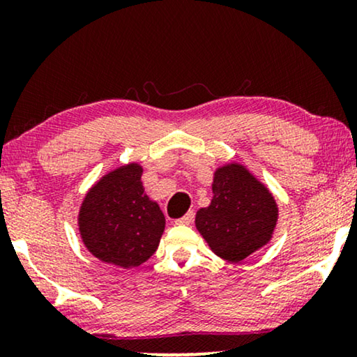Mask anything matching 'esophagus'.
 <instances>
[{"instance_id":"obj_1","label":"esophagus","mask_w":357,"mask_h":357,"mask_svg":"<svg viewBox=\"0 0 357 357\" xmlns=\"http://www.w3.org/2000/svg\"><path fill=\"white\" fill-rule=\"evenodd\" d=\"M193 218H195V213L193 211H188L183 218L177 219V221H175V224H178V226H188V224H192Z\"/></svg>"}]
</instances>
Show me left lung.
<instances>
[{"instance_id":"obj_1","label":"left lung","mask_w":357,"mask_h":357,"mask_svg":"<svg viewBox=\"0 0 357 357\" xmlns=\"http://www.w3.org/2000/svg\"><path fill=\"white\" fill-rule=\"evenodd\" d=\"M213 202L197 213V229L218 257L242 261L265 245L275 231V198L245 167L229 164L218 169Z\"/></svg>"}]
</instances>
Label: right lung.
<instances>
[{
	"label": "right lung",
	"mask_w": 357,
	"mask_h": 357,
	"mask_svg": "<svg viewBox=\"0 0 357 357\" xmlns=\"http://www.w3.org/2000/svg\"><path fill=\"white\" fill-rule=\"evenodd\" d=\"M141 174L138 164L123 165L107 174L82 202L81 237L102 261L139 266L159 245L165 218L159 204L146 197Z\"/></svg>",
	"instance_id": "1"
}]
</instances>
